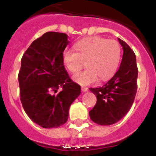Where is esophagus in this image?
Here are the masks:
<instances>
[{
	"instance_id": "esophagus-1",
	"label": "esophagus",
	"mask_w": 156,
	"mask_h": 156,
	"mask_svg": "<svg viewBox=\"0 0 156 156\" xmlns=\"http://www.w3.org/2000/svg\"><path fill=\"white\" fill-rule=\"evenodd\" d=\"M87 89L88 88L87 87H84V86H82V87H81V90H82L83 92H86V91L87 90Z\"/></svg>"
}]
</instances>
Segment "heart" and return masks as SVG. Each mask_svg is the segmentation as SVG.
I'll use <instances>...</instances> for the list:
<instances>
[{"instance_id":"b5f03b06","label":"heart","mask_w":156,"mask_h":156,"mask_svg":"<svg viewBox=\"0 0 156 156\" xmlns=\"http://www.w3.org/2000/svg\"><path fill=\"white\" fill-rule=\"evenodd\" d=\"M73 50H67L62 54V62L72 75L78 74L84 66L87 69L74 77L81 85L104 81L116 70L120 59L121 49L115 41L103 37L83 39L75 45Z\"/></svg>"}]
</instances>
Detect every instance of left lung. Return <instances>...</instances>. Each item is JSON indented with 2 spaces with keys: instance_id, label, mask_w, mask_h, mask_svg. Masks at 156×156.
I'll return each instance as SVG.
<instances>
[{
  "instance_id": "8db88e82",
  "label": "left lung",
  "mask_w": 156,
  "mask_h": 156,
  "mask_svg": "<svg viewBox=\"0 0 156 156\" xmlns=\"http://www.w3.org/2000/svg\"><path fill=\"white\" fill-rule=\"evenodd\" d=\"M123 56L119 70L103 86L90 88L97 97V103L89 112L90 118L100 125H111L130 110L137 90L138 69L134 52L122 39Z\"/></svg>"
}]
</instances>
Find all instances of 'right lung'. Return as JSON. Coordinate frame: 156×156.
I'll use <instances>...</instances> for the list:
<instances>
[{"label":"right lung","instance_id":"1","mask_svg":"<svg viewBox=\"0 0 156 156\" xmlns=\"http://www.w3.org/2000/svg\"><path fill=\"white\" fill-rule=\"evenodd\" d=\"M69 43L65 33L48 31L31 43L21 59L22 105L31 120L44 128L64 125L71 104L81 94V86L69 78L62 62Z\"/></svg>","mask_w":156,"mask_h":156}]
</instances>
